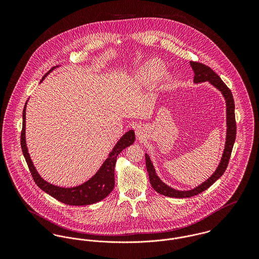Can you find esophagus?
<instances>
[{"mask_svg": "<svg viewBox=\"0 0 259 259\" xmlns=\"http://www.w3.org/2000/svg\"><path fill=\"white\" fill-rule=\"evenodd\" d=\"M143 134H144V130L142 126H137L136 127V135L138 138H142L143 137Z\"/></svg>", "mask_w": 259, "mask_h": 259, "instance_id": "obj_1", "label": "esophagus"}]
</instances>
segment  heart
I'll use <instances>...</instances> for the list:
<instances>
[{"label":"heart","instance_id":"heart-1","mask_svg":"<svg viewBox=\"0 0 259 259\" xmlns=\"http://www.w3.org/2000/svg\"><path fill=\"white\" fill-rule=\"evenodd\" d=\"M164 72L165 67L163 63L157 59H152L147 61L139 68L136 74V80L144 90H151L159 83ZM175 80L176 78L174 74L166 75L167 85H172Z\"/></svg>","mask_w":259,"mask_h":259}]
</instances>
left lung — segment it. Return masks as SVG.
I'll return each instance as SVG.
<instances>
[{
  "label": "left lung",
  "mask_w": 259,
  "mask_h": 259,
  "mask_svg": "<svg viewBox=\"0 0 259 259\" xmlns=\"http://www.w3.org/2000/svg\"><path fill=\"white\" fill-rule=\"evenodd\" d=\"M193 73V82L194 83H201L207 81L212 87H214L219 92L222 93V97L225 101V107H226V136H225V144L224 149L222 152L221 161L214 170V172L202 184H200L191 189L188 190H179L176 188L170 187L169 185H165L157 176L154 166L152 164V161L149 157L148 153H146V165L148 169V178L150 185L152 188L165 196L169 197H177V198H185V197H191L194 196L205 189H207L211 185H213L225 171L230 154L232 151V148L235 142L236 137V122H235V115H234V101L232 94L230 90L226 87V84L222 80L219 74H215L209 67L202 65L200 63H194L189 62Z\"/></svg>",
  "instance_id": "8db88e82"
}]
</instances>
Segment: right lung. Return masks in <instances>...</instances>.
<instances>
[{
	"mask_svg": "<svg viewBox=\"0 0 259 259\" xmlns=\"http://www.w3.org/2000/svg\"><path fill=\"white\" fill-rule=\"evenodd\" d=\"M61 66L54 67L51 69L47 74H45L40 80V82L45 79V77L52 73L55 69ZM27 103L25 104L24 111H23V128L21 133V147L23 150V154L26 158L27 164L29 169L32 174V177L37 184V186L53 196L54 198L58 199L59 201L69 204V205H89L96 202L103 200L107 197L113 189L114 186V165L116 161V156L118 153L131 145L135 143L136 136L133 130L126 132L115 144L112 148L111 152L109 153L107 159L104 161L102 166L98 169V171L87 182L83 184L74 187H62L58 185H52L45 181L39 174L37 172L34 162L31 159L27 142H26V109Z\"/></svg>",
	"mask_w": 259,
	"mask_h": 259,
	"instance_id": "right-lung-1",
	"label": "right lung"
}]
</instances>
